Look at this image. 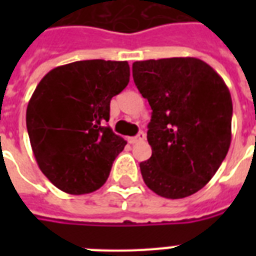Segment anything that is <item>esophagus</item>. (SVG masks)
<instances>
[{
    "label": "esophagus",
    "instance_id": "obj_1",
    "mask_svg": "<svg viewBox=\"0 0 256 256\" xmlns=\"http://www.w3.org/2000/svg\"><path fill=\"white\" fill-rule=\"evenodd\" d=\"M144 138H146V134H144V132H140L136 136H132V138H128V144H138V142H142Z\"/></svg>",
    "mask_w": 256,
    "mask_h": 256
}]
</instances>
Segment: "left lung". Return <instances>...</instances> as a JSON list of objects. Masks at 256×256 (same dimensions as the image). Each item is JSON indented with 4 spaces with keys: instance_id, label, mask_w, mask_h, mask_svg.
<instances>
[{
    "instance_id": "8db88e82",
    "label": "left lung",
    "mask_w": 256,
    "mask_h": 256,
    "mask_svg": "<svg viewBox=\"0 0 256 256\" xmlns=\"http://www.w3.org/2000/svg\"><path fill=\"white\" fill-rule=\"evenodd\" d=\"M132 78L152 108L150 160L140 168L146 186L168 199L206 186L231 144L232 100L222 77L192 57L132 64Z\"/></svg>"
}]
</instances>
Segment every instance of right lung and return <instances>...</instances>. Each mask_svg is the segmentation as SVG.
I'll list each match as a JSON object with an SVG mask.
<instances>
[{
  "label": "right lung",
  "instance_id": "right-lung-1",
  "mask_svg": "<svg viewBox=\"0 0 256 256\" xmlns=\"http://www.w3.org/2000/svg\"><path fill=\"white\" fill-rule=\"evenodd\" d=\"M130 81L126 61L88 60L50 70L34 90L26 128L38 166L60 190H98L126 140L112 132L110 100Z\"/></svg>",
  "mask_w": 256,
  "mask_h": 256
}]
</instances>
